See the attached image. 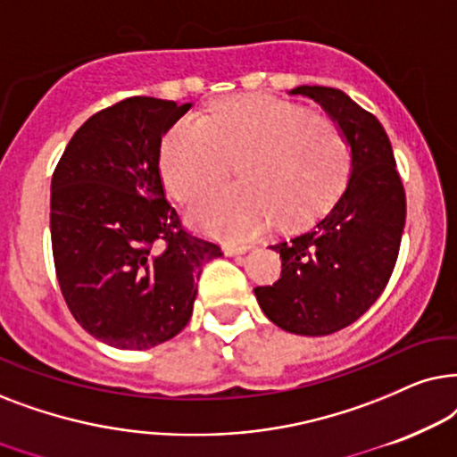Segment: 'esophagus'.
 I'll return each mask as SVG.
<instances>
[{"label": "esophagus", "instance_id": "esophagus-1", "mask_svg": "<svg viewBox=\"0 0 457 457\" xmlns=\"http://www.w3.org/2000/svg\"><path fill=\"white\" fill-rule=\"evenodd\" d=\"M251 245H225L223 251L225 254H229V257H236V254H245L251 251Z\"/></svg>", "mask_w": 457, "mask_h": 457}]
</instances>
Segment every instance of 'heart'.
Wrapping results in <instances>:
<instances>
[{"label":"heart","mask_w":457,"mask_h":457,"mask_svg":"<svg viewBox=\"0 0 457 457\" xmlns=\"http://www.w3.org/2000/svg\"><path fill=\"white\" fill-rule=\"evenodd\" d=\"M229 162H240L242 184L206 194L190 219L209 234L246 240L276 219L295 228L330 204L349 173L351 148L332 117L267 96L234 97L181 119L161 148L162 181L181 203L221 184Z\"/></svg>","instance_id":"b5f03b06"}]
</instances>
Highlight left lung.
Returning a JSON list of instances; mask_svg holds the SVG:
<instances>
[{
	"mask_svg": "<svg viewBox=\"0 0 457 457\" xmlns=\"http://www.w3.org/2000/svg\"><path fill=\"white\" fill-rule=\"evenodd\" d=\"M290 94L312 97L343 127L351 171L326 215L271 245L282 273L254 295L282 330L326 337L360 320L386 288L405 228V190L385 127L372 112L334 87L301 85Z\"/></svg>",
	"mask_w": 457,
	"mask_h": 457,
	"instance_id": "left-lung-1",
	"label": "left lung"
}]
</instances>
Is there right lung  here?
Returning a JSON list of instances; mask_svg holds the SVG:
<instances>
[{"mask_svg":"<svg viewBox=\"0 0 457 457\" xmlns=\"http://www.w3.org/2000/svg\"><path fill=\"white\" fill-rule=\"evenodd\" d=\"M192 104L133 96L96 112L52 175L56 278L72 318L117 349L184 330L204 261L221 248L186 232L162 190V136Z\"/></svg>","mask_w":457,"mask_h":457,"instance_id":"1","label":"right lung"}]
</instances>
